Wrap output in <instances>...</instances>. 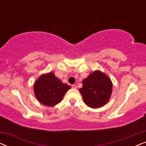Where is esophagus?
Returning a JSON list of instances; mask_svg holds the SVG:
<instances>
[{"label": "esophagus", "mask_w": 146, "mask_h": 146, "mask_svg": "<svg viewBox=\"0 0 146 146\" xmlns=\"http://www.w3.org/2000/svg\"><path fill=\"white\" fill-rule=\"evenodd\" d=\"M72 88H74V89H76L77 88V86L76 84H72Z\"/></svg>", "instance_id": "obj_1"}]
</instances>
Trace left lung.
Listing matches in <instances>:
<instances>
[{"mask_svg":"<svg viewBox=\"0 0 146 146\" xmlns=\"http://www.w3.org/2000/svg\"><path fill=\"white\" fill-rule=\"evenodd\" d=\"M79 91L84 103L92 108L102 107L108 102L112 90V84L105 74L95 71L82 81Z\"/></svg>","mask_w":146,"mask_h":146,"instance_id":"1","label":"left lung"}]
</instances>
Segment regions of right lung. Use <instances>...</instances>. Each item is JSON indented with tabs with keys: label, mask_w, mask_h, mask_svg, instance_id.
<instances>
[{
	"label": "right lung",
	"mask_w": 146,
	"mask_h": 146,
	"mask_svg": "<svg viewBox=\"0 0 146 146\" xmlns=\"http://www.w3.org/2000/svg\"><path fill=\"white\" fill-rule=\"evenodd\" d=\"M70 88V86L62 82L52 72L42 75L34 86L38 100L47 106H54L60 102Z\"/></svg>",
	"instance_id": "obj_1"
}]
</instances>
